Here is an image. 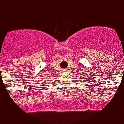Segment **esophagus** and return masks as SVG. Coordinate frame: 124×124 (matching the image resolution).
<instances>
[{
  "label": "esophagus",
  "mask_w": 124,
  "mask_h": 124,
  "mask_svg": "<svg viewBox=\"0 0 124 124\" xmlns=\"http://www.w3.org/2000/svg\"><path fill=\"white\" fill-rule=\"evenodd\" d=\"M63 71H64V72H65V71H66V70H63Z\"/></svg>",
  "instance_id": "obj_1"
}]
</instances>
